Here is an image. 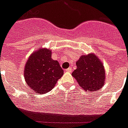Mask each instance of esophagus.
Masks as SVG:
<instances>
[{
    "instance_id": "esophagus-1",
    "label": "esophagus",
    "mask_w": 128,
    "mask_h": 128,
    "mask_svg": "<svg viewBox=\"0 0 128 128\" xmlns=\"http://www.w3.org/2000/svg\"><path fill=\"white\" fill-rule=\"evenodd\" d=\"M65 70H66V72H71L72 71V69L71 67H69V68H66Z\"/></svg>"
}]
</instances>
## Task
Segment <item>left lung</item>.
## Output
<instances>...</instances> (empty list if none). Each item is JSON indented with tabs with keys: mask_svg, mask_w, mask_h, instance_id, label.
Instances as JSON below:
<instances>
[{
	"mask_svg": "<svg viewBox=\"0 0 128 128\" xmlns=\"http://www.w3.org/2000/svg\"><path fill=\"white\" fill-rule=\"evenodd\" d=\"M77 68L72 75L85 91L94 92L104 85L105 72L100 60L94 54L82 56L76 63Z\"/></svg>",
	"mask_w": 128,
	"mask_h": 128,
	"instance_id": "1",
	"label": "left lung"
}]
</instances>
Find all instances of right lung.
<instances>
[{"mask_svg":"<svg viewBox=\"0 0 128 128\" xmlns=\"http://www.w3.org/2000/svg\"><path fill=\"white\" fill-rule=\"evenodd\" d=\"M63 70L58 61L52 59V52L41 48L32 53L25 65V81L36 93L50 92L63 76Z\"/></svg>","mask_w":128,"mask_h":128,"instance_id":"add662e5","label":"right lung"}]
</instances>
